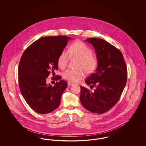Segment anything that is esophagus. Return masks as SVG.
Returning a JSON list of instances; mask_svg holds the SVG:
<instances>
[{
  "instance_id": "obj_1",
  "label": "esophagus",
  "mask_w": 146,
  "mask_h": 146,
  "mask_svg": "<svg viewBox=\"0 0 146 146\" xmlns=\"http://www.w3.org/2000/svg\"><path fill=\"white\" fill-rule=\"evenodd\" d=\"M67 84H68V85H69V86H72V85H74V83H72L70 82H68Z\"/></svg>"
}]
</instances>
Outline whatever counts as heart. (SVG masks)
I'll use <instances>...</instances> for the list:
<instances>
[{
	"mask_svg": "<svg viewBox=\"0 0 146 146\" xmlns=\"http://www.w3.org/2000/svg\"><path fill=\"white\" fill-rule=\"evenodd\" d=\"M70 58L78 59L76 67L78 70L67 69L63 72V78L73 82L79 81L84 76L83 70L86 73H90L97 66V60L93 56L92 49L85 42L78 41L73 43L69 49V55L66 51H63L58 58V65L61 68H64Z\"/></svg>",
	"mask_w": 146,
	"mask_h": 146,
	"instance_id": "obj_1",
	"label": "heart"
}]
</instances>
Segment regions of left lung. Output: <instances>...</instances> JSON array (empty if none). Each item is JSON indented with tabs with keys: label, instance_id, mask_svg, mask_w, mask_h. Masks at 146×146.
I'll use <instances>...</instances> for the list:
<instances>
[{
	"label": "left lung",
	"instance_id": "left-lung-1",
	"mask_svg": "<svg viewBox=\"0 0 146 146\" xmlns=\"http://www.w3.org/2000/svg\"><path fill=\"white\" fill-rule=\"evenodd\" d=\"M85 41L94 46L97 67L85 80L94 91L80 86V100L84 107L94 113L108 111L118 102L127 81V67L121 52L104 39L91 38Z\"/></svg>",
	"mask_w": 146,
	"mask_h": 146
}]
</instances>
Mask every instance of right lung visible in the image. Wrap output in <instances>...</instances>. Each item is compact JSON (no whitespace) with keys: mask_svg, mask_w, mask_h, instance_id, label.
<instances>
[{"mask_svg":"<svg viewBox=\"0 0 146 146\" xmlns=\"http://www.w3.org/2000/svg\"><path fill=\"white\" fill-rule=\"evenodd\" d=\"M70 39L65 35L42 37L22 55L18 70L20 89L28 106L38 113H50L60 104L67 82L60 80L52 86L46 79L58 70V58Z\"/></svg>","mask_w":146,"mask_h":146,"instance_id":"obj_1","label":"right lung"}]
</instances>
